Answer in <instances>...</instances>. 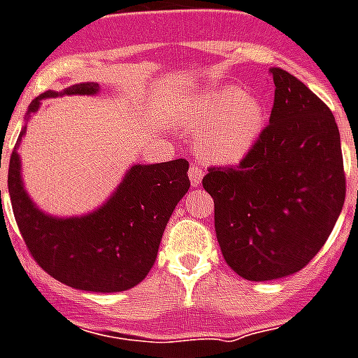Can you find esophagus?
I'll return each instance as SVG.
<instances>
[{
  "label": "esophagus",
  "mask_w": 358,
  "mask_h": 358,
  "mask_svg": "<svg viewBox=\"0 0 358 358\" xmlns=\"http://www.w3.org/2000/svg\"><path fill=\"white\" fill-rule=\"evenodd\" d=\"M203 170L199 168V164H190V168H188V177H190V182L192 186H199L201 181H203Z\"/></svg>",
  "instance_id": "34e87169"
}]
</instances>
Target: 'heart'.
Returning <instances> with one entry per match:
<instances>
[{"label": "heart", "instance_id": "b5f03b06", "mask_svg": "<svg viewBox=\"0 0 358 358\" xmlns=\"http://www.w3.org/2000/svg\"><path fill=\"white\" fill-rule=\"evenodd\" d=\"M264 108L254 96L236 87L201 96L186 126L201 133L199 152L206 161L232 164L250 152L264 129Z\"/></svg>", "mask_w": 358, "mask_h": 358}]
</instances>
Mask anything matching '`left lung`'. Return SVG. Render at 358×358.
Instances as JSON below:
<instances>
[{
    "label": "left lung",
    "instance_id": "left-lung-1",
    "mask_svg": "<svg viewBox=\"0 0 358 358\" xmlns=\"http://www.w3.org/2000/svg\"><path fill=\"white\" fill-rule=\"evenodd\" d=\"M274 106L236 166H210L214 225L230 268L250 282L302 271L324 247L345 199L341 133L306 84L273 67Z\"/></svg>",
    "mask_w": 358,
    "mask_h": 358
}]
</instances>
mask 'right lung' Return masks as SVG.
I'll return each instance as SVG.
<instances>
[{"mask_svg": "<svg viewBox=\"0 0 358 358\" xmlns=\"http://www.w3.org/2000/svg\"><path fill=\"white\" fill-rule=\"evenodd\" d=\"M96 91L99 84L85 82L71 85L64 93ZM56 94L41 93L29 106V113L40 108L41 100ZM23 133L25 129L20 138ZM17 144L8 162V196L17 229L34 262L55 280L80 291L119 292L143 282L155 264L173 208L190 188L188 161L135 164L99 210L58 220L38 210L23 190Z\"/></svg>", "mask_w": 358, "mask_h": 358, "instance_id": "1", "label": "right lung"}]
</instances>
